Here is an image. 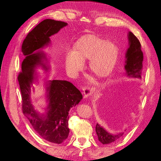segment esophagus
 <instances>
[{
  "mask_svg": "<svg viewBox=\"0 0 161 161\" xmlns=\"http://www.w3.org/2000/svg\"><path fill=\"white\" fill-rule=\"evenodd\" d=\"M82 91H83L84 97H88L94 92V89L92 88H91V86L89 85H85L82 87Z\"/></svg>",
  "mask_w": 161,
  "mask_h": 161,
  "instance_id": "1",
  "label": "esophagus"
}]
</instances>
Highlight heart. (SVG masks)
Returning <instances> with one entry per match:
<instances>
[{
  "label": "heart",
  "instance_id": "obj_1",
  "mask_svg": "<svg viewBox=\"0 0 161 161\" xmlns=\"http://www.w3.org/2000/svg\"><path fill=\"white\" fill-rule=\"evenodd\" d=\"M118 48L115 43L96 37H86L76 45L75 51L66 53L67 69L76 72L81 69L83 60L91 59L90 69L99 77L108 76L115 65Z\"/></svg>",
  "mask_w": 161,
  "mask_h": 161
}]
</instances>
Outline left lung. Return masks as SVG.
Returning <instances> with one entry per match:
<instances>
[{"instance_id":"obj_1","label":"left lung","mask_w":161,"mask_h":161,"mask_svg":"<svg viewBox=\"0 0 161 161\" xmlns=\"http://www.w3.org/2000/svg\"><path fill=\"white\" fill-rule=\"evenodd\" d=\"M130 47L126 52V61L125 69L127 75L131 77L141 79L143 62V53L141 50V44L133 33L129 32ZM96 133L98 136L99 142L103 144H111L116 142L122 138L124 132H120L117 134H112L108 132L105 130L97 124L96 125Z\"/></svg>"}]
</instances>
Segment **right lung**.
Here are the masks:
<instances>
[{"label":"right lung","mask_w":161,"mask_h":161,"mask_svg":"<svg viewBox=\"0 0 161 161\" xmlns=\"http://www.w3.org/2000/svg\"><path fill=\"white\" fill-rule=\"evenodd\" d=\"M67 23L53 19H45L34 27L23 40L21 50L26 56L21 64V71L17 79L22 99V111L30 121L33 128L42 138L50 142L61 144L69 134V112L79 103L82 96L80 91L66 80H51L47 87V98L49 102L47 113L40 116L31 103L35 67L41 64L47 69L42 60V53H34L50 42V37L59 31Z\"/></svg>","instance_id":"add662e5"}]
</instances>
